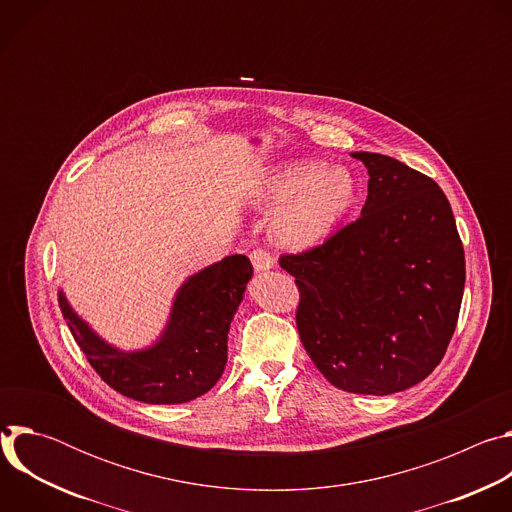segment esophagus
Segmentation results:
<instances>
[{
    "instance_id": "esophagus-1",
    "label": "esophagus",
    "mask_w": 512,
    "mask_h": 512,
    "mask_svg": "<svg viewBox=\"0 0 512 512\" xmlns=\"http://www.w3.org/2000/svg\"><path fill=\"white\" fill-rule=\"evenodd\" d=\"M249 259H251L255 271H267V269L273 267V255H271L269 251H265V249H255V251H251Z\"/></svg>"
}]
</instances>
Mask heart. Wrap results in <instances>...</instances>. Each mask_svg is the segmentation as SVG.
I'll list each match as a JSON object with an SVG mask.
<instances>
[{"instance_id": "1", "label": "heart", "mask_w": 512, "mask_h": 512, "mask_svg": "<svg viewBox=\"0 0 512 512\" xmlns=\"http://www.w3.org/2000/svg\"><path fill=\"white\" fill-rule=\"evenodd\" d=\"M257 200L278 204L269 233L287 249H308L328 237L358 202V182L346 168L322 162H291L273 168L259 186Z\"/></svg>"}]
</instances>
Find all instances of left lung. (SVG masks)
<instances>
[{"instance_id":"left-lung-1","label":"left lung","mask_w":512,"mask_h":512,"mask_svg":"<svg viewBox=\"0 0 512 512\" xmlns=\"http://www.w3.org/2000/svg\"><path fill=\"white\" fill-rule=\"evenodd\" d=\"M369 196L322 245L279 257L296 277V324L318 371L338 389L391 395L442 362L458 324L466 261L452 206L429 176L354 152Z\"/></svg>"}]
</instances>
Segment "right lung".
<instances>
[{
    "label": "right lung",
    "mask_w": 512,
    "mask_h": 512,
    "mask_svg": "<svg viewBox=\"0 0 512 512\" xmlns=\"http://www.w3.org/2000/svg\"><path fill=\"white\" fill-rule=\"evenodd\" d=\"M251 275V261L231 255L188 277L160 340L137 352L117 350L99 338L62 291L58 306L91 367L111 389L143 403L176 405L204 395L221 379L229 326Z\"/></svg>",
    "instance_id": "add662e5"
}]
</instances>
